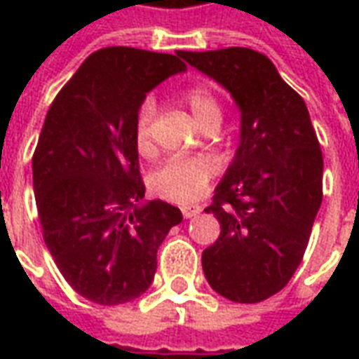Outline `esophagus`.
Returning a JSON list of instances; mask_svg holds the SVG:
<instances>
[{
  "mask_svg": "<svg viewBox=\"0 0 359 359\" xmlns=\"http://www.w3.org/2000/svg\"><path fill=\"white\" fill-rule=\"evenodd\" d=\"M180 211H182L184 219H192L196 217V215H200L202 205H198V203H182V205H180Z\"/></svg>",
  "mask_w": 359,
  "mask_h": 359,
  "instance_id": "34e87169",
  "label": "esophagus"
}]
</instances>
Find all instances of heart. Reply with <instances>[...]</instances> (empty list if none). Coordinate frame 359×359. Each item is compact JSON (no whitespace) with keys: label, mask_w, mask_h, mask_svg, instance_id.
<instances>
[{"label":"heart","mask_w":359,"mask_h":359,"mask_svg":"<svg viewBox=\"0 0 359 359\" xmlns=\"http://www.w3.org/2000/svg\"><path fill=\"white\" fill-rule=\"evenodd\" d=\"M184 102L202 126H208L213 121H221V105L210 88L205 86L188 88L184 92ZM154 111H156V103L151 100H144L134 118V142L140 151H148L151 146ZM215 171L217 165L211 157H169L149 175V188L154 194L161 196L165 200L188 202L205 192Z\"/></svg>","instance_id":"b5f03b06"}]
</instances>
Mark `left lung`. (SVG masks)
<instances>
[{
  "label": "left lung",
  "instance_id": "obj_1",
  "mask_svg": "<svg viewBox=\"0 0 359 359\" xmlns=\"http://www.w3.org/2000/svg\"><path fill=\"white\" fill-rule=\"evenodd\" d=\"M179 55L231 92L241 109V144L205 208L221 234L203 250V273L229 300H267L298 269L323 200V154L308 107L259 51Z\"/></svg>",
  "mask_w": 359,
  "mask_h": 359
}]
</instances>
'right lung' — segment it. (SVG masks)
<instances>
[{"label":"right lung","instance_id":"obj_1","mask_svg":"<svg viewBox=\"0 0 359 359\" xmlns=\"http://www.w3.org/2000/svg\"><path fill=\"white\" fill-rule=\"evenodd\" d=\"M180 55L125 46L94 51L61 88L32 157L43 242L86 300L117 306L151 285L157 250L182 213L142 203L134 118L146 94L184 73Z\"/></svg>","mask_w":359,"mask_h":359}]
</instances>
